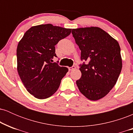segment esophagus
<instances>
[{
  "instance_id": "esophagus-1",
  "label": "esophagus",
  "mask_w": 133,
  "mask_h": 133,
  "mask_svg": "<svg viewBox=\"0 0 133 133\" xmlns=\"http://www.w3.org/2000/svg\"><path fill=\"white\" fill-rule=\"evenodd\" d=\"M74 69H76V66L75 65H72V67H69V71H72V70Z\"/></svg>"
}]
</instances>
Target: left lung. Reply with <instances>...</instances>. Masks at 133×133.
I'll use <instances>...</instances> for the list:
<instances>
[{"instance_id":"left-lung-1","label":"left lung","mask_w":133,"mask_h":133,"mask_svg":"<svg viewBox=\"0 0 133 133\" xmlns=\"http://www.w3.org/2000/svg\"><path fill=\"white\" fill-rule=\"evenodd\" d=\"M80 50L81 77L76 81L80 92L89 100L104 97L116 83L122 69L121 49L109 34L97 27L72 30Z\"/></svg>"}]
</instances>
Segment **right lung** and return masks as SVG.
Wrapping results in <instances>:
<instances>
[{"label": "right lung", "mask_w": 133, "mask_h": 133, "mask_svg": "<svg viewBox=\"0 0 133 133\" xmlns=\"http://www.w3.org/2000/svg\"><path fill=\"white\" fill-rule=\"evenodd\" d=\"M71 32V29L51 24L33 26L25 32L17 48V71L27 91L44 99L57 91L68 69L52 62L55 45Z\"/></svg>", "instance_id": "obj_1"}]
</instances>
